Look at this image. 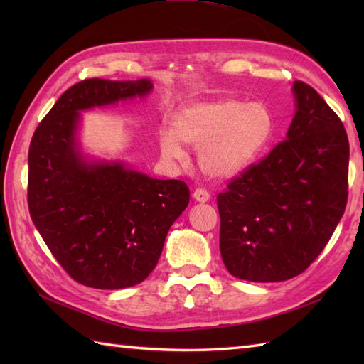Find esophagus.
<instances>
[{
  "label": "esophagus",
  "mask_w": 364,
  "mask_h": 364,
  "mask_svg": "<svg viewBox=\"0 0 364 364\" xmlns=\"http://www.w3.org/2000/svg\"><path fill=\"white\" fill-rule=\"evenodd\" d=\"M210 197H211L210 192H208L203 188H197L194 191V198L197 200V202H208V200H210Z\"/></svg>",
  "instance_id": "1"
}]
</instances>
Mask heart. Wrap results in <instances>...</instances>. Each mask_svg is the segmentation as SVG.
I'll list each match as a JSON object with an SVG mask.
<instances>
[{"label":"heart","instance_id":"b5f03b06","mask_svg":"<svg viewBox=\"0 0 364 364\" xmlns=\"http://www.w3.org/2000/svg\"><path fill=\"white\" fill-rule=\"evenodd\" d=\"M277 120L266 103L223 98L184 106L173 131H161V150L183 159L181 142L200 151V167L214 178H233L249 168L267 149Z\"/></svg>","mask_w":364,"mask_h":364}]
</instances>
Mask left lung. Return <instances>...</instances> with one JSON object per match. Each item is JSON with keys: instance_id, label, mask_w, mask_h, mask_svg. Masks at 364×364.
Returning <instances> with one entry per match:
<instances>
[{"instance_id": "obj_1", "label": "left lung", "mask_w": 364, "mask_h": 364, "mask_svg": "<svg viewBox=\"0 0 364 364\" xmlns=\"http://www.w3.org/2000/svg\"><path fill=\"white\" fill-rule=\"evenodd\" d=\"M286 139L218 196L220 255L231 275L283 282L319 257L349 192V139L336 112L304 81Z\"/></svg>"}]
</instances>
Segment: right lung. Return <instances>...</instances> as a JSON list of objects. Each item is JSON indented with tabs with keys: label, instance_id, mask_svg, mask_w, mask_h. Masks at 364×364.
I'll return each instance as SVG.
<instances>
[{
	"label": "right lung",
	"instance_id": "right-lung-1",
	"mask_svg": "<svg viewBox=\"0 0 364 364\" xmlns=\"http://www.w3.org/2000/svg\"><path fill=\"white\" fill-rule=\"evenodd\" d=\"M149 80L73 84L38 123L28 153V208L53 257L75 282L122 289L158 264L168 228L189 203L181 180H154L76 150L80 111L151 90Z\"/></svg>",
	"mask_w": 364,
	"mask_h": 364
}]
</instances>
